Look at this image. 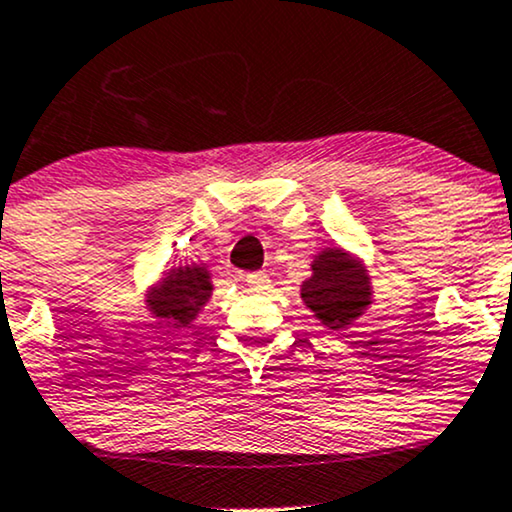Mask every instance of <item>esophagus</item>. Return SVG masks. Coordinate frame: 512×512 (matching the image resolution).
I'll return each mask as SVG.
<instances>
[{
  "label": "esophagus",
  "instance_id": "esophagus-1",
  "mask_svg": "<svg viewBox=\"0 0 512 512\" xmlns=\"http://www.w3.org/2000/svg\"><path fill=\"white\" fill-rule=\"evenodd\" d=\"M245 284L250 286V291H267L269 289V276L264 272H252L245 276Z\"/></svg>",
  "mask_w": 512,
  "mask_h": 512
}]
</instances>
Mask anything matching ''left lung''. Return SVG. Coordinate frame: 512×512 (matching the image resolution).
Instances as JSON below:
<instances>
[{"label": "left lung", "mask_w": 512, "mask_h": 512, "mask_svg": "<svg viewBox=\"0 0 512 512\" xmlns=\"http://www.w3.org/2000/svg\"><path fill=\"white\" fill-rule=\"evenodd\" d=\"M373 284L366 262L354 252L327 245L310 262V276L301 284L305 308L327 330H349L373 305Z\"/></svg>", "instance_id": "left-lung-1"}]
</instances>
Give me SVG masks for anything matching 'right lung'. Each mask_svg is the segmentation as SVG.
<instances>
[{
    "instance_id": "add662e5",
    "label": "right lung",
    "mask_w": 512,
    "mask_h": 512,
    "mask_svg": "<svg viewBox=\"0 0 512 512\" xmlns=\"http://www.w3.org/2000/svg\"><path fill=\"white\" fill-rule=\"evenodd\" d=\"M214 293L211 272L204 264H178L158 276L144 293V305L156 325L166 332L190 327Z\"/></svg>"
}]
</instances>
